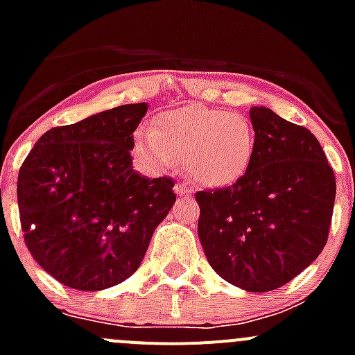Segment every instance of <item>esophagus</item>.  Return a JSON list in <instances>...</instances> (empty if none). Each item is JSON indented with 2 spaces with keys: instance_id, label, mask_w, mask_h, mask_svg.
<instances>
[{
  "instance_id": "esophagus-1",
  "label": "esophagus",
  "mask_w": 355,
  "mask_h": 355,
  "mask_svg": "<svg viewBox=\"0 0 355 355\" xmlns=\"http://www.w3.org/2000/svg\"><path fill=\"white\" fill-rule=\"evenodd\" d=\"M175 194H177L178 198H187V196L192 194V191L187 187V185L177 184V185H175Z\"/></svg>"
}]
</instances>
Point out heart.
<instances>
[{
    "mask_svg": "<svg viewBox=\"0 0 355 355\" xmlns=\"http://www.w3.org/2000/svg\"><path fill=\"white\" fill-rule=\"evenodd\" d=\"M135 146L157 168L184 157L185 171L199 185L227 187L249 168L256 132L244 114L192 105L157 114L151 130L135 135Z\"/></svg>",
    "mask_w": 355,
    "mask_h": 355,
    "instance_id": "1",
    "label": "heart"
}]
</instances>
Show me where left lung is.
<instances>
[{
    "label": "left lung",
    "mask_w": 355,
    "mask_h": 355,
    "mask_svg": "<svg viewBox=\"0 0 355 355\" xmlns=\"http://www.w3.org/2000/svg\"><path fill=\"white\" fill-rule=\"evenodd\" d=\"M256 149L235 184L196 194L199 241L211 268L247 292H270L327 245L333 168L318 139L266 106H252Z\"/></svg>",
    "instance_id": "8db88e82"
}]
</instances>
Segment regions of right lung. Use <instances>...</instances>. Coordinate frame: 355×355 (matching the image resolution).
Returning a JSON list of instances; mask_svg holds the SVG:
<instances>
[{
    "instance_id": "add662e5",
    "label": "right lung",
    "mask_w": 355,
    "mask_h": 355,
    "mask_svg": "<svg viewBox=\"0 0 355 355\" xmlns=\"http://www.w3.org/2000/svg\"><path fill=\"white\" fill-rule=\"evenodd\" d=\"M148 105L101 111L41 135L17 182L24 241L60 284L98 292L137 271L177 196L168 177L132 168Z\"/></svg>"
}]
</instances>
